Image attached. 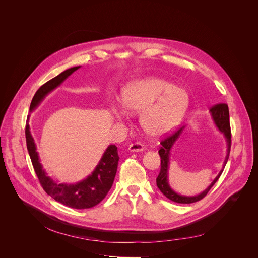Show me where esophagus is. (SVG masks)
Masks as SVG:
<instances>
[{"label":"esophagus","mask_w":258,"mask_h":258,"mask_svg":"<svg viewBox=\"0 0 258 258\" xmlns=\"http://www.w3.org/2000/svg\"><path fill=\"white\" fill-rule=\"evenodd\" d=\"M131 152H141L144 150V145L141 144L140 142H136V143H132L129 145L128 148Z\"/></svg>","instance_id":"1"}]
</instances>
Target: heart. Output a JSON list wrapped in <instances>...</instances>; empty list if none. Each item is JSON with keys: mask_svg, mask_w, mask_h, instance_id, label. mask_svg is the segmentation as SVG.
<instances>
[{"mask_svg": "<svg viewBox=\"0 0 258 258\" xmlns=\"http://www.w3.org/2000/svg\"><path fill=\"white\" fill-rule=\"evenodd\" d=\"M127 110L140 114V125L151 137H161L176 128L187 110V92L173 83L156 77L138 79L128 83L121 93ZM116 102L110 109L117 119L126 118L127 112Z\"/></svg>", "mask_w": 258, "mask_h": 258, "instance_id": "obj_1", "label": "heart"}]
</instances>
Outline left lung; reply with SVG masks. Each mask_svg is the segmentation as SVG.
Here are the masks:
<instances>
[{"instance_id": "left-lung-1", "label": "left lung", "mask_w": 258, "mask_h": 258, "mask_svg": "<svg viewBox=\"0 0 258 258\" xmlns=\"http://www.w3.org/2000/svg\"><path fill=\"white\" fill-rule=\"evenodd\" d=\"M210 112L213 116L214 122L216 124V126L218 127V129L221 131V133L224 135L225 139H226V143H227V153H226V157L225 160L223 162V168L226 165V162L228 160L229 157V152H230V146H231V132H230V124H229V112H228V106L225 103H220V104H216L214 105ZM184 126L182 128L178 129L177 131H174L171 135L167 136L166 138H164L161 141V148L159 150V155L161 157V170L160 173L156 179V183L157 186L159 187V189L162 191V194L168 198L169 200L175 202V203H179V204H191V203H196L201 201L202 199H204L207 194L210 191V189L213 187V185L217 183V181L220 179L221 173L223 171V168L221 172L219 173V175L216 177V179L213 181V183L210 184L202 194L198 195V196H194V197H186V196H181L179 194H177L175 190L172 189V187L170 186L169 182H168V170H169V165H170V151L172 147L174 146L175 142L179 139V137L181 136L182 132L184 131Z\"/></svg>"}]
</instances>
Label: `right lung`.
Wrapping results in <instances>:
<instances>
[{
  "instance_id": "obj_1",
  "label": "right lung",
  "mask_w": 258,
  "mask_h": 258,
  "mask_svg": "<svg viewBox=\"0 0 258 258\" xmlns=\"http://www.w3.org/2000/svg\"><path fill=\"white\" fill-rule=\"evenodd\" d=\"M79 68L80 67H74L69 69L41 85L37 89L31 102L30 112L35 110L50 91L60 85ZM26 140L27 148L38 181L44 191L56 202L77 210L90 209L98 205L110 190L119 161L118 151L115 145L108 146L94 171L86 179L77 184H58L46 175L41 164L39 163L35 140L30 130L29 117L26 124Z\"/></svg>"
}]
</instances>
